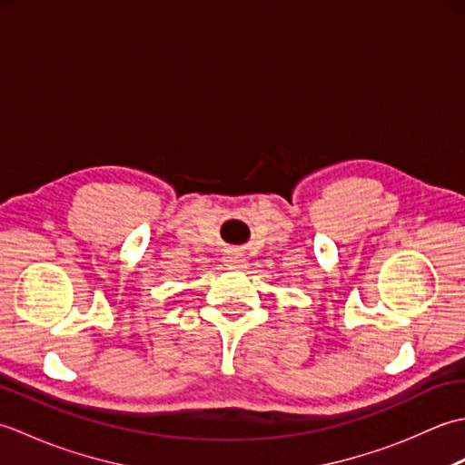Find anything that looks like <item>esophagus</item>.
<instances>
[{
    "mask_svg": "<svg viewBox=\"0 0 465 465\" xmlns=\"http://www.w3.org/2000/svg\"><path fill=\"white\" fill-rule=\"evenodd\" d=\"M223 265L227 270H240V268H243V260L240 258L238 253H227L225 255V260H223Z\"/></svg>",
    "mask_w": 465,
    "mask_h": 465,
    "instance_id": "obj_1",
    "label": "esophagus"
}]
</instances>
